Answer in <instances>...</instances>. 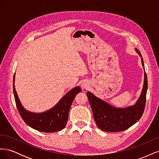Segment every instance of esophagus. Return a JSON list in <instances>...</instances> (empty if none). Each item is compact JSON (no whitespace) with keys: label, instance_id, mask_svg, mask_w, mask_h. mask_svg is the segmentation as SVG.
<instances>
[{"label":"esophagus","instance_id":"1","mask_svg":"<svg viewBox=\"0 0 159 159\" xmlns=\"http://www.w3.org/2000/svg\"><path fill=\"white\" fill-rule=\"evenodd\" d=\"M81 87L82 88V89H87L89 87V84L86 81H83L81 84Z\"/></svg>","mask_w":159,"mask_h":159}]
</instances>
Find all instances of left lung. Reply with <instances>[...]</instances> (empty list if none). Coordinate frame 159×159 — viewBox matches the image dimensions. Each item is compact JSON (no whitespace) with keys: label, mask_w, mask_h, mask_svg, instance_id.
Segmentation results:
<instances>
[{"label":"left lung","mask_w":159,"mask_h":159,"mask_svg":"<svg viewBox=\"0 0 159 159\" xmlns=\"http://www.w3.org/2000/svg\"><path fill=\"white\" fill-rule=\"evenodd\" d=\"M135 50L140 56L142 65L145 68L141 54L138 49L135 48ZM147 88V76L145 71L143 88L140 97L135 104L126 108L113 107L95 97L89 91L87 92L86 94L98 127L104 131L118 132L125 131L136 123L141 119L145 110Z\"/></svg>","instance_id":"left-lung-1"}]
</instances>
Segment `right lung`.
Returning a JSON list of instances; mask_svg holds the SVG:
<instances>
[{
  "label": "right lung",
  "instance_id": "1",
  "mask_svg": "<svg viewBox=\"0 0 159 159\" xmlns=\"http://www.w3.org/2000/svg\"><path fill=\"white\" fill-rule=\"evenodd\" d=\"M15 73L13 78V92L19 114L28 126L38 131L52 133L60 131L65 128L68 122V114L72 102L76 95L81 92L80 86L68 91L54 107L41 113L30 112L23 107L18 97L14 86Z\"/></svg>",
  "mask_w": 159,
  "mask_h": 159
}]
</instances>
